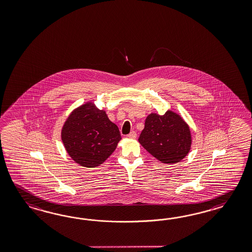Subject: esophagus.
Returning <instances> with one entry per match:
<instances>
[{
  "label": "esophagus",
  "mask_w": 252,
  "mask_h": 252,
  "mask_svg": "<svg viewBox=\"0 0 252 252\" xmlns=\"http://www.w3.org/2000/svg\"><path fill=\"white\" fill-rule=\"evenodd\" d=\"M127 137H129V138H136L137 137V133L135 131H132L127 135Z\"/></svg>",
  "instance_id": "34e87169"
}]
</instances>
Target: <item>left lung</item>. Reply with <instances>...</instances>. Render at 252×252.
Instances as JSON below:
<instances>
[{"label":"left lung","mask_w":252,"mask_h":252,"mask_svg":"<svg viewBox=\"0 0 252 252\" xmlns=\"http://www.w3.org/2000/svg\"><path fill=\"white\" fill-rule=\"evenodd\" d=\"M138 142L162 163H176L190 151V128L182 116L173 111L168 110L163 115L152 113L146 118Z\"/></svg>","instance_id":"left-lung-1"}]
</instances>
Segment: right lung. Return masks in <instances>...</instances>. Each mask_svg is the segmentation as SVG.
Listing matches in <instances>:
<instances>
[{
  "instance_id": "right-lung-1",
  "label": "right lung",
  "mask_w": 252,
  "mask_h": 252,
  "mask_svg": "<svg viewBox=\"0 0 252 252\" xmlns=\"http://www.w3.org/2000/svg\"><path fill=\"white\" fill-rule=\"evenodd\" d=\"M61 137L72 160L87 168L103 163L122 138L118 126L110 121L106 112L92 101L77 107L69 115Z\"/></svg>"
}]
</instances>
